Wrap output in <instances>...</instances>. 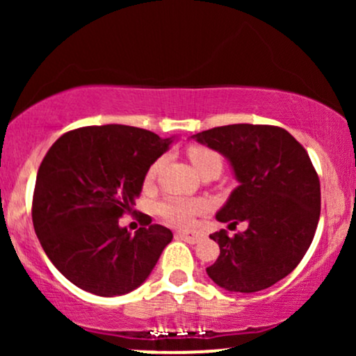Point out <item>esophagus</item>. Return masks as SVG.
Wrapping results in <instances>:
<instances>
[{"label": "esophagus", "instance_id": "obj_1", "mask_svg": "<svg viewBox=\"0 0 356 356\" xmlns=\"http://www.w3.org/2000/svg\"><path fill=\"white\" fill-rule=\"evenodd\" d=\"M177 236L189 244H195L201 241V234H197V232H192V231H181V232H177Z\"/></svg>", "mask_w": 356, "mask_h": 356}]
</instances>
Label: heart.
Returning a JSON list of instances; mask_svg holds the SVG:
<instances>
[{"mask_svg":"<svg viewBox=\"0 0 356 356\" xmlns=\"http://www.w3.org/2000/svg\"><path fill=\"white\" fill-rule=\"evenodd\" d=\"M187 157H189L191 164L194 165V169L197 170V174L204 172L207 169H219L220 170V157L214 150L207 149V147L201 145H191L187 149ZM162 164H164V159H157L152 165L147 170V182L154 181L157 177L159 170H161ZM206 209V202L197 201V199H186V197H169L165 201H162L157 206V214L162 219L167 220L169 224L174 226L186 227L189 226L194 219L195 214L202 212Z\"/></svg>","mask_w":356,"mask_h":356,"instance_id":"obj_1","label":"heart"}]
</instances>
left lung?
<instances>
[{"mask_svg":"<svg viewBox=\"0 0 356 356\" xmlns=\"http://www.w3.org/2000/svg\"><path fill=\"white\" fill-rule=\"evenodd\" d=\"M191 138L224 155L239 182L216 219L248 222L234 236H209L220 252L207 275L227 291L269 288L300 264L320 220V179L308 152L273 125H224Z\"/></svg>","mask_w":356,"mask_h":356,"instance_id":"1","label":"left lung"}]
</instances>
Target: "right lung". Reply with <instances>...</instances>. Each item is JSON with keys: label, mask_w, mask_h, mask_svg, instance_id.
<instances>
[{"label": "right lung", "mask_w": 356, "mask_h": 356, "mask_svg": "<svg viewBox=\"0 0 356 356\" xmlns=\"http://www.w3.org/2000/svg\"><path fill=\"white\" fill-rule=\"evenodd\" d=\"M172 142L137 127L93 125L63 134L44 155L35 232L53 266L80 289L107 298L134 291L172 241L170 229L150 220L136 234L118 224Z\"/></svg>", "instance_id": "obj_1"}]
</instances>
